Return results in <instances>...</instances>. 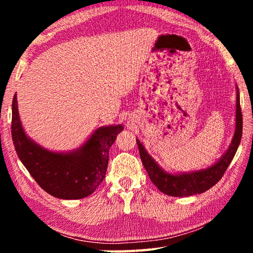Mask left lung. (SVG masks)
Masks as SVG:
<instances>
[{
	"label": "left lung",
	"mask_w": 253,
	"mask_h": 253,
	"mask_svg": "<svg viewBox=\"0 0 253 253\" xmlns=\"http://www.w3.org/2000/svg\"><path fill=\"white\" fill-rule=\"evenodd\" d=\"M235 88H237V100H235L234 135L225 153L209 168L193 170V172H168L158 165V163L145 149L144 145L136 138L144 168L148 173L151 181L163 193L170 196H176V198L201 194L210 190L213 185H215L223 176L224 172L228 169L230 163L232 162L235 153H237L242 137V114L241 108H240V92L238 85H235Z\"/></svg>",
	"instance_id": "obj_1"
}]
</instances>
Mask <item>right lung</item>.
<instances>
[{"mask_svg":"<svg viewBox=\"0 0 253 253\" xmlns=\"http://www.w3.org/2000/svg\"><path fill=\"white\" fill-rule=\"evenodd\" d=\"M123 129L122 124L98 127L81 146L53 152L25 132L16 93L12 102V139L20 161L46 193L61 200H79L95 192L105 178L109 148Z\"/></svg>","mask_w":253,"mask_h":253,"instance_id":"1","label":"right lung"}]
</instances>
